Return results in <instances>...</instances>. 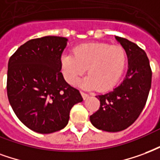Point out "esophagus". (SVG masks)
Returning a JSON list of instances; mask_svg holds the SVG:
<instances>
[{
  "label": "esophagus",
  "instance_id": "1",
  "mask_svg": "<svg viewBox=\"0 0 160 160\" xmlns=\"http://www.w3.org/2000/svg\"><path fill=\"white\" fill-rule=\"evenodd\" d=\"M81 94L82 96V98H83V100H86V99H88V94H86V93H84V92H81Z\"/></svg>",
  "mask_w": 160,
  "mask_h": 160
}]
</instances>
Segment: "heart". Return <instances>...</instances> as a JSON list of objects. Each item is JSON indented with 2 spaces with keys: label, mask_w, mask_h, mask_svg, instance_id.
Here are the masks:
<instances>
[{
  "label": "heart",
  "mask_w": 160,
  "mask_h": 160,
  "mask_svg": "<svg viewBox=\"0 0 160 160\" xmlns=\"http://www.w3.org/2000/svg\"><path fill=\"white\" fill-rule=\"evenodd\" d=\"M59 63L64 78L68 83L74 84L87 68L88 76L82 82V86L106 91L112 88L123 74L127 53L119 45L85 43L74 48L73 54H63Z\"/></svg>",
  "instance_id": "obj_1"
}]
</instances>
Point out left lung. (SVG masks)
Returning <instances> with one entry per match:
<instances>
[{"instance_id":"left-lung-1","label":"left lung","mask_w":160,"mask_h":160,"mask_svg":"<svg viewBox=\"0 0 160 160\" xmlns=\"http://www.w3.org/2000/svg\"><path fill=\"white\" fill-rule=\"evenodd\" d=\"M115 38L126 51V76L112 90L96 95L101 106L89 118L95 128L107 132L123 130L138 118L145 107L152 82V71L145 51L125 38Z\"/></svg>"}]
</instances>
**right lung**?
<instances>
[{"mask_svg": "<svg viewBox=\"0 0 160 160\" xmlns=\"http://www.w3.org/2000/svg\"><path fill=\"white\" fill-rule=\"evenodd\" d=\"M67 41L53 36L32 39L8 61V101L18 119L35 132L50 134L64 129L72 107L82 101L78 90L60 72Z\"/></svg>", "mask_w": 160, "mask_h": 160, "instance_id": "add662e5", "label": "right lung"}]
</instances>
